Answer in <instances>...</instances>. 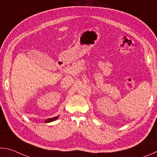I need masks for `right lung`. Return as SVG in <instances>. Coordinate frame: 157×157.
I'll use <instances>...</instances> for the list:
<instances>
[{"instance_id":"obj_1","label":"right lung","mask_w":157,"mask_h":157,"mask_svg":"<svg viewBox=\"0 0 157 157\" xmlns=\"http://www.w3.org/2000/svg\"><path fill=\"white\" fill-rule=\"evenodd\" d=\"M58 118H59V116L54 117V118H48V119H47L46 121H45V123H50V122H52L55 120H57Z\"/></svg>"}]
</instances>
